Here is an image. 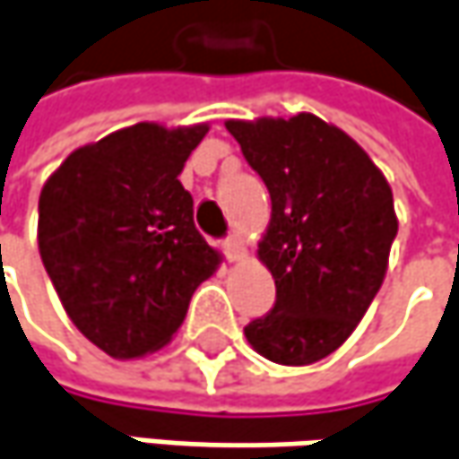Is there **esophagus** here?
Returning <instances> with one entry per match:
<instances>
[{
    "mask_svg": "<svg viewBox=\"0 0 459 459\" xmlns=\"http://www.w3.org/2000/svg\"><path fill=\"white\" fill-rule=\"evenodd\" d=\"M221 247H224V255H227V261H230V264L242 261V258L247 255V250H245V242H242L238 235L227 238V240L221 242Z\"/></svg>",
    "mask_w": 459,
    "mask_h": 459,
    "instance_id": "esophagus-1",
    "label": "esophagus"
}]
</instances>
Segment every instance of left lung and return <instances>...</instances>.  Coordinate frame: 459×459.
<instances>
[{
    "instance_id": "1",
    "label": "left lung",
    "mask_w": 459,
    "mask_h": 459,
    "mask_svg": "<svg viewBox=\"0 0 459 459\" xmlns=\"http://www.w3.org/2000/svg\"><path fill=\"white\" fill-rule=\"evenodd\" d=\"M271 194L258 261L276 281V305L245 328L268 361L302 367L333 354L385 281L398 235L393 188L369 154L328 121H224Z\"/></svg>"
}]
</instances>
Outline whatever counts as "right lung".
Here are the masks:
<instances>
[{
  "label": "right lung",
  "mask_w": 459,
  "mask_h": 459,
  "mask_svg": "<svg viewBox=\"0 0 459 459\" xmlns=\"http://www.w3.org/2000/svg\"><path fill=\"white\" fill-rule=\"evenodd\" d=\"M209 124L142 121L74 150L38 198V250L77 331L113 359L172 341L221 253L178 175Z\"/></svg>",
  "instance_id": "1"
}]
</instances>
